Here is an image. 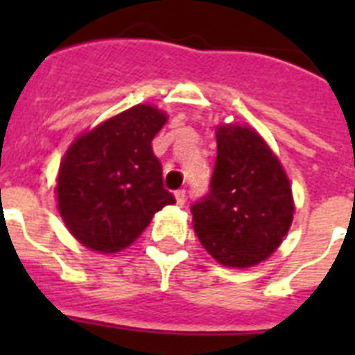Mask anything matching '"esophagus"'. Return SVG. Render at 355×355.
Instances as JSON below:
<instances>
[{"label": "esophagus", "instance_id": "esophagus-1", "mask_svg": "<svg viewBox=\"0 0 355 355\" xmlns=\"http://www.w3.org/2000/svg\"><path fill=\"white\" fill-rule=\"evenodd\" d=\"M174 197L178 206H184V202H187V190H175Z\"/></svg>", "mask_w": 355, "mask_h": 355}]
</instances>
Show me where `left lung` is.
I'll return each instance as SVG.
<instances>
[{"instance_id":"8db88e82","label":"left lung","mask_w":355,"mask_h":355,"mask_svg":"<svg viewBox=\"0 0 355 355\" xmlns=\"http://www.w3.org/2000/svg\"><path fill=\"white\" fill-rule=\"evenodd\" d=\"M293 197L283 165L254 130H216L209 193L192 205L193 229L216 261L247 268L281 245L293 220Z\"/></svg>"}]
</instances>
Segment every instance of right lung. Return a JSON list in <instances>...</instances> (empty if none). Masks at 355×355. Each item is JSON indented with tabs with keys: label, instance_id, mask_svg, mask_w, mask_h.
I'll list each match as a JSON object with an SVG mask.
<instances>
[{
	"label": "right lung",
	"instance_id": "right-lung-1",
	"mask_svg": "<svg viewBox=\"0 0 355 355\" xmlns=\"http://www.w3.org/2000/svg\"><path fill=\"white\" fill-rule=\"evenodd\" d=\"M167 115L149 105L108 119L78 137L60 163L56 197L71 234L99 252L131 245L163 206L175 199L163 188L153 139Z\"/></svg>",
	"mask_w": 355,
	"mask_h": 355
}]
</instances>
